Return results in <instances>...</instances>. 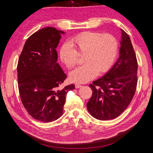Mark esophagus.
<instances>
[{
    "label": "esophagus",
    "instance_id": "esophagus-1",
    "mask_svg": "<svg viewBox=\"0 0 153 153\" xmlns=\"http://www.w3.org/2000/svg\"><path fill=\"white\" fill-rule=\"evenodd\" d=\"M75 87H76V88L78 89V88H81V87H82V85H80V84H79V83H76V85H75Z\"/></svg>",
    "mask_w": 153,
    "mask_h": 153
}]
</instances>
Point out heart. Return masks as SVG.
Returning a JSON list of instances; mask_svg holds the SVG:
<instances>
[{
    "label": "heart",
    "instance_id": "b5f03b06",
    "mask_svg": "<svg viewBox=\"0 0 153 153\" xmlns=\"http://www.w3.org/2000/svg\"><path fill=\"white\" fill-rule=\"evenodd\" d=\"M118 51V41L113 35L85 31L71 38L70 43L62 45L60 58L68 68H71L77 62V53L85 54V64L71 71L70 79L75 83H86L95 78L99 72L105 73L111 68Z\"/></svg>",
    "mask_w": 153,
    "mask_h": 153
}]
</instances>
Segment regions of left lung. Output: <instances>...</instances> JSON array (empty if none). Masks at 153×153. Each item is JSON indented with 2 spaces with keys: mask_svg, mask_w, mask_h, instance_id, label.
Here are the masks:
<instances>
[{
  "mask_svg": "<svg viewBox=\"0 0 153 153\" xmlns=\"http://www.w3.org/2000/svg\"><path fill=\"white\" fill-rule=\"evenodd\" d=\"M121 31L118 60L105 76L89 85L93 95L87 108L97 120H112L121 114L130 104L137 87L136 55L129 35Z\"/></svg>",
  "mask_w": 153,
  "mask_h": 153,
  "instance_id": "8db88e82",
  "label": "left lung"
}]
</instances>
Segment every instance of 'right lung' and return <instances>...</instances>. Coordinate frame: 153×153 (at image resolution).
<instances>
[{"label":"right lung","mask_w":153,"mask_h":153,"mask_svg":"<svg viewBox=\"0 0 153 153\" xmlns=\"http://www.w3.org/2000/svg\"><path fill=\"white\" fill-rule=\"evenodd\" d=\"M66 33L52 27L41 29L25 41L17 66L19 95L29 114L43 122L59 118L68 92L74 84L61 88L66 75L57 62L56 48Z\"/></svg>","instance_id":"1"}]
</instances>
